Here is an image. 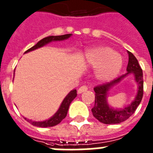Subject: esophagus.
<instances>
[{"label":"esophagus","instance_id":"esophagus-1","mask_svg":"<svg viewBox=\"0 0 153 153\" xmlns=\"http://www.w3.org/2000/svg\"><path fill=\"white\" fill-rule=\"evenodd\" d=\"M86 91H88V87H87V86H81V87L78 89L77 92L78 94H81V93Z\"/></svg>","mask_w":153,"mask_h":153}]
</instances>
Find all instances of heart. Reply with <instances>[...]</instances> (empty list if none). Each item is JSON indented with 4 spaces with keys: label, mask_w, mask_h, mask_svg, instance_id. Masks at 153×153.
<instances>
[{
    "label": "heart",
    "mask_w": 153,
    "mask_h": 153,
    "mask_svg": "<svg viewBox=\"0 0 153 153\" xmlns=\"http://www.w3.org/2000/svg\"><path fill=\"white\" fill-rule=\"evenodd\" d=\"M86 62L96 69L95 77L101 83L112 81L120 74L123 66V59L109 47H95L85 53Z\"/></svg>",
    "instance_id": "b5f03b06"
}]
</instances>
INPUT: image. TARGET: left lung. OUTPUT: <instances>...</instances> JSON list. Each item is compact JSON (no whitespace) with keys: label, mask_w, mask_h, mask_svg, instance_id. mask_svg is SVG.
<instances>
[{"label":"left lung","mask_w":153,"mask_h":153,"mask_svg":"<svg viewBox=\"0 0 153 153\" xmlns=\"http://www.w3.org/2000/svg\"><path fill=\"white\" fill-rule=\"evenodd\" d=\"M128 53V64H127V73L121 76L117 79H114L110 83H107L103 85L97 86L94 88L95 92V102L91 111L95 118L105 124H115L122 123L127 120L131 115L134 113L137 107L139 105L140 102L143 96V74L142 69L140 67L138 62L135 56L131 52ZM129 74H133L135 80L137 83L138 91L135 99L123 108L115 109L111 107L108 103V95L109 91L113 86L119 83L124 78Z\"/></svg>","instance_id":"left-lung-1"}]
</instances>
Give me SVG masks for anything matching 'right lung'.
I'll use <instances>...</instances> for the list:
<instances>
[{
	"label": "right lung",
	"mask_w": 153,
	"mask_h": 153,
	"mask_svg": "<svg viewBox=\"0 0 153 153\" xmlns=\"http://www.w3.org/2000/svg\"><path fill=\"white\" fill-rule=\"evenodd\" d=\"M72 36V33L69 34H65V35H60V36H49L43 38L42 40H40V41L36 43V45H34L33 47L30 48L28 49L27 51L25 53L30 52V51H34L37 48H42L45 45H48L49 43L52 42V41H61V40H67ZM77 94H76V90H72L71 91L69 92V94L65 97V98L63 99L62 102L60 105L59 109L57 110L56 113L53 115L51 118H49L48 120L44 121H34L32 120H29L27 118H25V120L30 122V123L35 127H53L55 125L59 124V123H61V121L64 118H65L66 115L68 113V109H69V105L72 102V101L74 100V98L76 97Z\"/></svg>",
	"instance_id": "1"
}]
</instances>
